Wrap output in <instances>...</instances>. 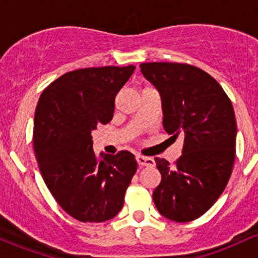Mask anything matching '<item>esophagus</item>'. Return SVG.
Listing matches in <instances>:
<instances>
[{
	"label": "esophagus",
	"mask_w": 258,
	"mask_h": 258,
	"mask_svg": "<svg viewBox=\"0 0 258 258\" xmlns=\"http://www.w3.org/2000/svg\"><path fill=\"white\" fill-rule=\"evenodd\" d=\"M137 162L139 166H154L155 165L154 159L143 155H137Z\"/></svg>",
	"instance_id": "obj_1"
}]
</instances>
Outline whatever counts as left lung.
<instances>
[{
	"label": "left lung",
	"mask_w": 258,
	"mask_h": 258,
	"mask_svg": "<svg viewBox=\"0 0 258 258\" xmlns=\"http://www.w3.org/2000/svg\"><path fill=\"white\" fill-rule=\"evenodd\" d=\"M141 72L161 97L165 131L183 138L176 164L155 158L161 182L153 193L164 217L190 222L223 193L235 160L232 102L216 80L189 64L142 63Z\"/></svg>",
	"instance_id": "obj_1"
}]
</instances>
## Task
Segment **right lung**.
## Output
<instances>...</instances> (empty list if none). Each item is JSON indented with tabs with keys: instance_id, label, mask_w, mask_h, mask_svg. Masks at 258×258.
<instances>
[{
	"instance_id": "right-lung-1",
	"label": "right lung",
	"mask_w": 258,
	"mask_h": 258,
	"mask_svg": "<svg viewBox=\"0 0 258 258\" xmlns=\"http://www.w3.org/2000/svg\"><path fill=\"white\" fill-rule=\"evenodd\" d=\"M136 67L86 68L44 88L34 120V149L44 183L61 209L81 222L111 220L137 171L135 155L93 152L92 131L112 119L115 97Z\"/></svg>"
}]
</instances>
